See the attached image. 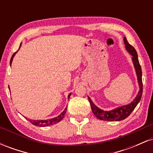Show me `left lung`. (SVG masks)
Here are the masks:
<instances>
[{"label":"left lung","instance_id":"8db88e82","mask_svg":"<svg viewBox=\"0 0 153 153\" xmlns=\"http://www.w3.org/2000/svg\"><path fill=\"white\" fill-rule=\"evenodd\" d=\"M124 42L125 44L126 49L128 52L132 55V60L134 65L135 68V71H136L137 75L138 82L140 85V90L139 91L138 95L137 97L135 98L134 101L131 102L130 104L126 105V106L119 107V108H116L109 111H104L100 109L96 105L94 104L91 99L88 98V101L90 102L91 109H92L94 114L97 117L98 119H101L103 121H111V122H114V121H121L123 119H126L127 117H129L131 114V112L134 111L135 107L138 104V103L140 101V99L142 98V95H143V80H142V69L141 66H140V62L138 60V56L137 53L135 49L129 45V42H127L126 37L124 38Z\"/></svg>","mask_w":153,"mask_h":153}]
</instances>
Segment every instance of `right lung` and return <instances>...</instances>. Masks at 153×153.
Masks as SVG:
<instances>
[{"instance_id":"obj_1","label":"right lung","mask_w":153,"mask_h":153,"mask_svg":"<svg viewBox=\"0 0 153 153\" xmlns=\"http://www.w3.org/2000/svg\"><path fill=\"white\" fill-rule=\"evenodd\" d=\"M16 53V52H14L13 55H12L11 58H10V65L11 64L12 60H13V57H14ZM70 96H71V94H70L69 96H68V99L70 98ZM66 111H67V108H65V110L63 111L62 113H61L58 116V117H55V118L48 119V120H31L30 119V120H29V122H30L31 124H33V125L37 126V127H47V126L53 125V124H56V123H58L59 122H60V121L62 120V119H63V117H64Z\"/></svg>"}]
</instances>
